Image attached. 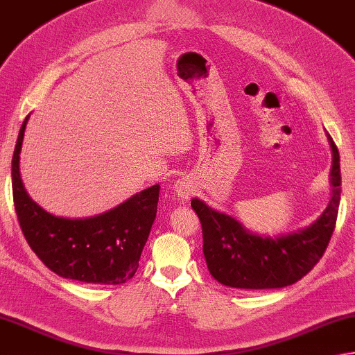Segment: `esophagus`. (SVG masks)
I'll return each mask as SVG.
<instances>
[{
  "label": "esophagus",
  "instance_id": "34e87169",
  "mask_svg": "<svg viewBox=\"0 0 355 355\" xmlns=\"http://www.w3.org/2000/svg\"><path fill=\"white\" fill-rule=\"evenodd\" d=\"M175 188H176V193L179 194V198H184V199L190 198L193 191H194L191 182H188L187 179H179L176 185H175Z\"/></svg>",
  "mask_w": 355,
  "mask_h": 355
}]
</instances>
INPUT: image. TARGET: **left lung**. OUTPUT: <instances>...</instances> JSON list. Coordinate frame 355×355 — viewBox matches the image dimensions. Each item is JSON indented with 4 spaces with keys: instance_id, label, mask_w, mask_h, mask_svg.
Here are the masks:
<instances>
[{
    "instance_id": "left-lung-1",
    "label": "left lung",
    "mask_w": 355,
    "mask_h": 355,
    "mask_svg": "<svg viewBox=\"0 0 355 355\" xmlns=\"http://www.w3.org/2000/svg\"><path fill=\"white\" fill-rule=\"evenodd\" d=\"M332 148V196L313 225L282 237H260L228 214L214 211L199 199L191 200L202 225L204 256L211 276L220 284L242 289H270L293 285L314 268L334 233L340 204V156Z\"/></svg>"
}]
</instances>
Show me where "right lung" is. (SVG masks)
<instances>
[{"instance_id":"obj_1","label":"right lung","mask_w":355,"mask_h":355,"mask_svg":"<svg viewBox=\"0 0 355 355\" xmlns=\"http://www.w3.org/2000/svg\"><path fill=\"white\" fill-rule=\"evenodd\" d=\"M28 116L21 125L12 159V193L27 243L47 268L64 279L119 285L135 276L156 218L159 185L89 219H62L27 196L19 178V151Z\"/></svg>"}]
</instances>
